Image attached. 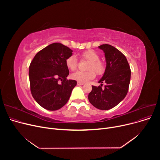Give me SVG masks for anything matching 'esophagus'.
<instances>
[{
	"label": "esophagus",
	"instance_id": "34e87169",
	"mask_svg": "<svg viewBox=\"0 0 160 160\" xmlns=\"http://www.w3.org/2000/svg\"><path fill=\"white\" fill-rule=\"evenodd\" d=\"M77 84H78V86H82V85L84 84V83H82V82H77Z\"/></svg>",
	"mask_w": 160,
	"mask_h": 160
}]
</instances>
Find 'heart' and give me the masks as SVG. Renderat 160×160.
Wrapping results in <instances>:
<instances>
[{"instance_id": "obj_1", "label": "heart", "mask_w": 160, "mask_h": 160, "mask_svg": "<svg viewBox=\"0 0 160 160\" xmlns=\"http://www.w3.org/2000/svg\"><path fill=\"white\" fill-rule=\"evenodd\" d=\"M82 59H86L89 62L87 72L77 71L72 74L71 77L72 79L78 81L80 82L85 83L95 78V71L98 74H102L105 70V66L104 63L99 60V55L93 50H86L81 54ZM65 64L67 68L69 70L74 71L77 68L78 61L74 56H69L67 58Z\"/></svg>"}]
</instances>
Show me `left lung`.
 I'll return each instance as SVG.
<instances>
[{
	"instance_id": "left-lung-1",
	"label": "left lung",
	"mask_w": 160,
	"mask_h": 160,
	"mask_svg": "<svg viewBox=\"0 0 160 160\" xmlns=\"http://www.w3.org/2000/svg\"><path fill=\"white\" fill-rule=\"evenodd\" d=\"M106 59L104 73L98 82L100 86H92L88 95L90 103L101 110H108L119 104L127 95L130 82L131 71L127 58L118 49L108 44L98 47ZM107 83L102 88V83Z\"/></svg>"
}]
</instances>
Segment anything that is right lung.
<instances>
[{"instance_id":"right-lung-1","label":"right lung","mask_w":160,"mask_h":160,"mask_svg":"<svg viewBox=\"0 0 160 160\" xmlns=\"http://www.w3.org/2000/svg\"><path fill=\"white\" fill-rule=\"evenodd\" d=\"M72 50L60 43H54L42 49L29 67L30 90L33 98L50 111L62 108L70 98L77 81L67 80L69 74L65 61ZM62 83L59 84L58 81Z\"/></svg>"}]
</instances>
